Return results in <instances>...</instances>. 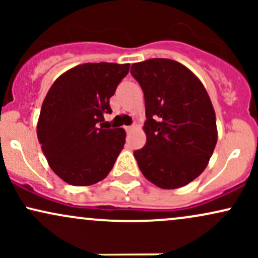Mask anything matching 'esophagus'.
<instances>
[{
	"instance_id": "esophagus-1",
	"label": "esophagus",
	"mask_w": 258,
	"mask_h": 258,
	"mask_svg": "<svg viewBox=\"0 0 258 258\" xmlns=\"http://www.w3.org/2000/svg\"><path fill=\"white\" fill-rule=\"evenodd\" d=\"M125 130H126V132H127V133L131 132L132 130H133V125H132V126H126V127H125Z\"/></svg>"
}]
</instances>
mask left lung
I'll use <instances>...</instances> for the list:
<instances>
[{
    "mask_svg": "<svg viewBox=\"0 0 258 258\" xmlns=\"http://www.w3.org/2000/svg\"><path fill=\"white\" fill-rule=\"evenodd\" d=\"M146 100L147 143L135 150L139 170L164 189L203 173L217 143L216 115L199 79L184 65L153 58L131 67Z\"/></svg>",
    "mask_w": 258,
    "mask_h": 258,
    "instance_id": "8db88e82",
    "label": "left lung"
}]
</instances>
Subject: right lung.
<instances>
[{
	"instance_id": "right-lung-1",
	"label": "right lung",
	"mask_w": 258,
	"mask_h": 258,
	"mask_svg": "<svg viewBox=\"0 0 258 258\" xmlns=\"http://www.w3.org/2000/svg\"><path fill=\"white\" fill-rule=\"evenodd\" d=\"M130 64L86 63L55 80L41 108L37 138L57 176L91 185L110 172L125 144L122 128H104V114Z\"/></svg>"
}]
</instances>
